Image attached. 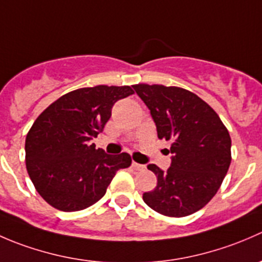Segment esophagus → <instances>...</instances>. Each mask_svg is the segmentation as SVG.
Segmentation results:
<instances>
[{
	"label": "esophagus",
	"mask_w": 262,
	"mask_h": 262,
	"mask_svg": "<svg viewBox=\"0 0 262 262\" xmlns=\"http://www.w3.org/2000/svg\"><path fill=\"white\" fill-rule=\"evenodd\" d=\"M132 167L134 168V170H137V171H142V170H144V168H146V166L144 165H141V163H137V162H132Z\"/></svg>",
	"instance_id": "34e87169"
}]
</instances>
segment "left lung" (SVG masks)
Returning <instances> with one entry per match:
<instances>
[{"instance_id":"obj_1","label":"left lung","mask_w":262,"mask_h":262,"mask_svg":"<svg viewBox=\"0 0 262 262\" xmlns=\"http://www.w3.org/2000/svg\"><path fill=\"white\" fill-rule=\"evenodd\" d=\"M149 109L160 139L171 141L167 171L150 163L157 186L144 203L157 213L186 216L212 200L231 165V137L218 114L199 96L181 87L134 84Z\"/></svg>"}]
</instances>
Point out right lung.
Listing matches in <instances>:
<instances>
[{
  "label": "right lung",
  "instance_id": "add662e5",
  "mask_svg": "<svg viewBox=\"0 0 262 262\" xmlns=\"http://www.w3.org/2000/svg\"><path fill=\"white\" fill-rule=\"evenodd\" d=\"M130 86L83 87L60 96L34 121L25 141L26 170L36 191L63 212L99 202L116 171L130 166L128 153L107 155L92 138L104 129Z\"/></svg>",
  "mask_w": 262,
  "mask_h": 262
}]
</instances>
